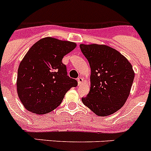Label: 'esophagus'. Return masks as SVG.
<instances>
[{
    "mask_svg": "<svg viewBox=\"0 0 151 151\" xmlns=\"http://www.w3.org/2000/svg\"><path fill=\"white\" fill-rule=\"evenodd\" d=\"M77 81H78V85H80L82 83V82H83V78L82 77H78V78H77Z\"/></svg>",
    "mask_w": 151,
    "mask_h": 151,
    "instance_id": "obj_1",
    "label": "esophagus"
}]
</instances>
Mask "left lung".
Returning <instances> with one entry per match:
<instances>
[{"label":"left lung","mask_w":151,"mask_h":151,"mask_svg":"<svg viewBox=\"0 0 151 151\" xmlns=\"http://www.w3.org/2000/svg\"><path fill=\"white\" fill-rule=\"evenodd\" d=\"M90 65L91 88L82 103L99 116L111 115L124 105L134 77L132 66L123 55L104 45H80Z\"/></svg>","instance_id":"1"}]
</instances>
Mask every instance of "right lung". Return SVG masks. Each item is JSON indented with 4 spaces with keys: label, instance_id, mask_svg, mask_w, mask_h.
Wrapping results in <instances>:
<instances>
[{
    "label": "right lung",
    "instance_id": "obj_1",
    "mask_svg": "<svg viewBox=\"0 0 151 151\" xmlns=\"http://www.w3.org/2000/svg\"><path fill=\"white\" fill-rule=\"evenodd\" d=\"M76 44L47 37L32 46L19 63L17 88L26 110L46 114L59 106L66 92L78 82L67 76L62 63Z\"/></svg>",
    "mask_w": 151,
    "mask_h": 151
}]
</instances>
